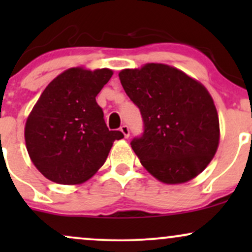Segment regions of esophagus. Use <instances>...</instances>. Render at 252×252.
<instances>
[{
    "instance_id": "34e87169",
    "label": "esophagus",
    "mask_w": 252,
    "mask_h": 252,
    "mask_svg": "<svg viewBox=\"0 0 252 252\" xmlns=\"http://www.w3.org/2000/svg\"><path fill=\"white\" fill-rule=\"evenodd\" d=\"M121 131L123 132L124 137H126V138H128V137H129V135H130V131H129V128H128V126H121Z\"/></svg>"
}]
</instances>
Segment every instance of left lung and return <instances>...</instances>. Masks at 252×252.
<instances>
[{"mask_svg": "<svg viewBox=\"0 0 252 252\" xmlns=\"http://www.w3.org/2000/svg\"><path fill=\"white\" fill-rule=\"evenodd\" d=\"M118 76L143 120L142 136L130 144L144 168L169 185L200 174L215 156L220 135L206 88L164 63L126 68Z\"/></svg>", "mask_w": 252, "mask_h": 252, "instance_id": "1", "label": "left lung"}]
</instances>
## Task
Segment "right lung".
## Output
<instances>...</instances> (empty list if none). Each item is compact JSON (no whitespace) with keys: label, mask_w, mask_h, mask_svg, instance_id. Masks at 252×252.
I'll return each mask as SVG.
<instances>
[{"label":"right lung","mask_w":252,"mask_h":252,"mask_svg":"<svg viewBox=\"0 0 252 252\" xmlns=\"http://www.w3.org/2000/svg\"><path fill=\"white\" fill-rule=\"evenodd\" d=\"M111 76L109 68H68L43 90L26 122L25 140L32 162L48 180H89L105 162L114 141L124 137L108 129L96 102Z\"/></svg>","instance_id":"add662e5"}]
</instances>
